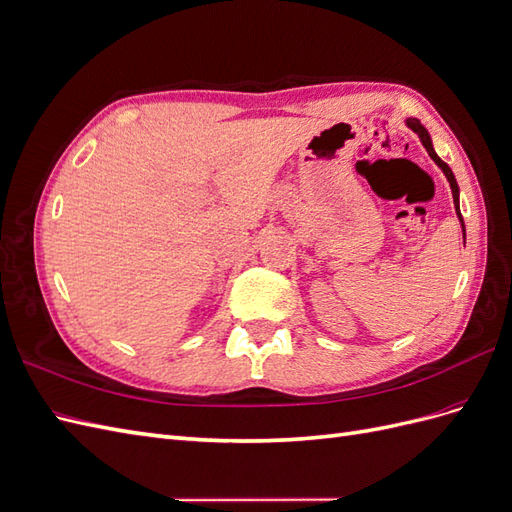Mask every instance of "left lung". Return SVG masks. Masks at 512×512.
I'll list each match as a JSON object with an SVG mask.
<instances>
[{"instance_id":"1","label":"left lung","mask_w":512,"mask_h":512,"mask_svg":"<svg viewBox=\"0 0 512 512\" xmlns=\"http://www.w3.org/2000/svg\"><path fill=\"white\" fill-rule=\"evenodd\" d=\"M408 123V128L412 130V132H416L418 134V138H421V143H423V147L427 149V153L431 156V160L436 162L442 170H444V175H446V179H448V183H451V190H453V200H455V207H457V215H459V220H461V213H459V185H457V181H455V175H453V170H451V166H448L444 160H440V156L436 151H433V145H431V138H429V132L421 126V121L418 119H408L406 121ZM463 222V220H461ZM463 226V224H461ZM466 230V228H463Z\"/></svg>"}]
</instances>
